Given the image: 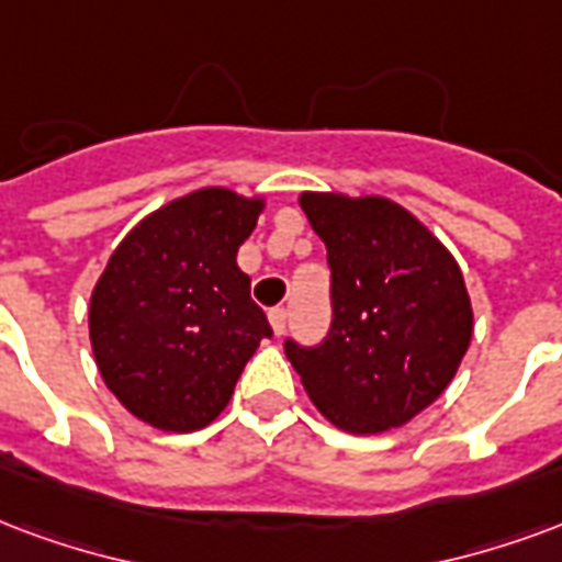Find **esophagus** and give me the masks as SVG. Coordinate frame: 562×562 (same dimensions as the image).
Returning a JSON list of instances; mask_svg holds the SVG:
<instances>
[{"label": "esophagus", "instance_id": "1", "mask_svg": "<svg viewBox=\"0 0 562 562\" xmlns=\"http://www.w3.org/2000/svg\"><path fill=\"white\" fill-rule=\"evenodd\" d=\"M268 322H270V330H273L277 336H282V334H285V322H289V313L277 306V310H270V313H268Z\"/></svg>", "mask_w": 562, "mask_h": 562}]
</instances>
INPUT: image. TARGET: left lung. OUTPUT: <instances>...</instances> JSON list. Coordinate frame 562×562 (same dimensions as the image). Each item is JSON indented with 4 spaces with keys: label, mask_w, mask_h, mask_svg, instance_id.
Instances as JSON below:
<instances>
[{
    "label": "left lung",
    "mask_w": 562,
    "mask_h": 562,
    "mask_svg": "<svg viewBox=\"0 0 562 562\" xmlns=\"http://www.w3.org/2000/svg\"><path fill=\"white\" fill-rule=\"evenodd\" d=\"M327 247L334 324L315 348L285 342L313 405L348 435H381L450 386L473 336L459 261L386 196L301 193Z\"/></svg>",
    "instance_id": "obj_1"
}]
</instances>
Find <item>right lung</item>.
<instances>
[{
  "instance_id": "right-lung-1",
  "label": "right lung",
  "mask_w": 562,
  "mask_h": 562,
  "mask_svg": "<svg viewBox=\"0 0 562 562\" xmlns=\"http://www.w3.org/2000/svg\"><path fill=\"white\" fill-rule=\"evenodd\" d=\"M265 196L202 187L124 235L94 282L89 339L103 384L160 431L220 417L270 324L238 268Z\"/></svg>"
}]
</instances>
